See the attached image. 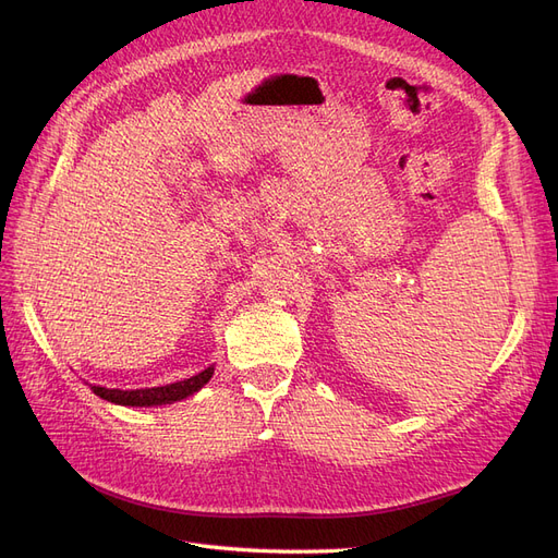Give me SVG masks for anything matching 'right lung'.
I'll use <instances>...</instances> for the list:
<instances>
[{"mask_svg":"<svg viewBox=\"0 0 558 558\" xmlns=\"http://www.w3.org/2000/svg\"><path fill=\"white\" fill-rule=\"evenodd\" d=\"M211 375H214V367H207L191 379L174 381L167 386H154V388H137V391H121V388H105V386H90V388L95 396L116 404H130V408H144L146 404V408H150V404H170L197 393L199 388L211 379Z\"/></svg>","mask_w":558,"mask_h":558,"instance_id":"right-lung-1","label":"right lung"}]
</instances>
